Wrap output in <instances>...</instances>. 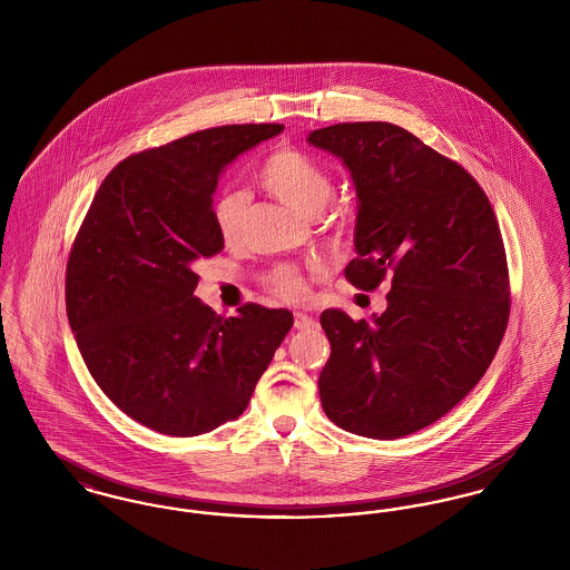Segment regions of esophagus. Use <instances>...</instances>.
I'll return each mask as SVG.
<instances>
[{
    "mask_svg": "<svg viewBox=\"0 0 570 570\" xmlns=\"http://www.w3.org/2000/svg\"><path fill=\"white\" fill-rule=\"evenodd\" d=\"M295 326H297L298 331H309V328L316 326V321L312 316L303 314V312H297L295 314Z\"/></svg>",
    "mask_w": 570,
    "mask_h": 570,
    "instance_id": "obj_1",
    "label": "esophagus"
}]
</instances>
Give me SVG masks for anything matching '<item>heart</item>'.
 <instances>
[{
  "label": "heart",
  "mask_w": 570,
  "mask_h": 570,
  "mask_svg": "<svg viewBox=\"0 0 570 570\" xmlns=\"http://www.w3.org/2000/svg\"><path fill=\"white\" fill-rule=\"evenodd\" d=\"M258 181L279 203L307 217L318 216L333 191V181L325 166L293 147L275 149L261 166ZM245 207L247 196L244 191H228L217 200L214 217L217 233L224 242H235L239 237ZM272 291L279 298L298 301L305 297L307 284L301 273L282 267L272 275Z\"/></svg>",
  "instance_id": "obj_1"
}]
</instances>
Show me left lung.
Masks as SVG:
<instances>
[{
	"mask_svg": "<svg viewBox=\"0 0 570 570\" xmlns=\"http://www.w3.org/2000/svg\"><path fill=\"white\" fill-rule=\"evenodd\" d=\"M307 142L337 156L356 190L346 279L386 309L353 321L325 309L331 356L318 389L346 432L393 440L432 425L488 372L509 323V267L495 214L474 177L404 128L335 124Z\"/></svg>",
	"mask_w": 570,
	"mask_h": 570,
	"instance_id": "8db88e82",
	"label": "left lung"
}]
</instances>
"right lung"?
Wrapping results in <instances>:
<instances>
[{"label":"right lung","mask_w":570,"mask_h":570,"mask_svg":"<svg viewBox=\"0 0 570 570\" xmlns=\"http://www.w3.org/2000/svg\"><path fill=\"white\" fill-rule=\"evenodd\" d=\"M284 130L219 126L117 164L82 219L66 309L82 361L110 402L177 438L244 412L293 326L256 303L224 318L194 297V267L224 247L214 191L226 164Z\"/></svg>","instance_id":"1"}]
</instances>
